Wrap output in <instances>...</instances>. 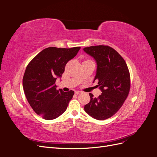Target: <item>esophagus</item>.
<instances>
[{
  "label": "esophagus",
  "mask_w": 157,
  "mask_h": 157,
  "mask_svg": "<svg viewBox=\"0 0 157 157\" xmlns=\"http://www.w3.org/2000/svg\"><path fill=\"white\" fill-rule=\"evenodd\" d=\"M80 93H81V92H80V91H75V94H77V95L79 94H80Z\"/></svg>",
  "instance_id": "34e87169"
}]
</instances>
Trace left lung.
I'll use <instances>...</instances> for the list:
<instances>
[{
  "mask_svg": "<svg viewBox=\"0 0 157 157\" xmlns=\"http://www.w3.org/2000/svg\"><path fill=\"white\" fill-rule=\"evenodd\" d=\"M86 54L97 63L96 75L102 92L98 98L90 93V101L84 105V111L95 119H107L119 110L127 98L130 88V76L122 57L108 46H92L84 48Z\"/></svg>",
  "mask_w": 157,
  "mask_h": 157,
  "instance_id": "left-lung-1",
  "label": "left lung"
}]
</instances>
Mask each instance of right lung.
<instances>
[{"label":"right lung","instance_id":"obj_1","mask_svg":"<svg viewBox=\"0 0 157 157\" xmlns=\"http://www.w3.org/2000/svg\"><path fill=\"white\" fill-rule=\"evenodd\" d=\"M80 47H49L42 50L27 66L23 78L26 98L38 115L55 119L65 111L74 91L57 90L56 80L61 78L65 65L77 54Z\"/></svg>","mask_w":157,"mask_h":157}]
</instances>
